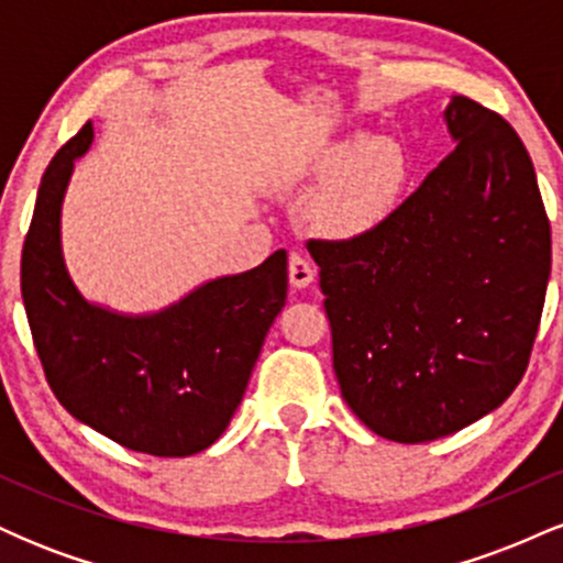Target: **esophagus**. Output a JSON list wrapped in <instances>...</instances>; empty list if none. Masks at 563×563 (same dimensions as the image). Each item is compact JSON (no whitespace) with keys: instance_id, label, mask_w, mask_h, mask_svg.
Masks as SVG:
<instances>
[{"instance_id":"1","label":"esophagus","mask_w":563,"mask_h":563,"mask_svg":"<svg viewBox=\"0 0 563 563\" xmlns=\"http://www.w3.org/2000/svg\"><path fill=\"white\" fill-rule=\"evenodd\" d=\"M288 277L294 288H307L314 280V264L301 254H290L288 260Z\"/></svg>"}]
</instances>
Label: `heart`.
<instances>
[{
	"instance_id": "obj_1",
	"label": "heart",
	"mask_w": 563,
	"mask_h": 563,
	"mask_svg": "<svg viewBox=\"0 0 563 563\" xmlns=\"http://www.w3.org/2000/svg\"><path fill=\"white\" fill-rule=\"evenodd\" d=\"M322 179L312 219L331 235H360L397 209L407 183V153L391 137H360L325 147L303 174Z\"/></svg>"
}]
</instances>
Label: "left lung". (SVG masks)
Returning a JSON list of instances; mask_svg holds the SVG:
<instances>
[{
  "instance_id": "obj_1",
  "label": "left lung",
  "mask_w": 563,
  "mask_h": 563,
  "mask_svg": "<svg viewBox=\"0 0 563 563\" xmlns=\"http://www.w3.org/2000/svg\"><path fill=\"white\" fill-rule=\"evenodd\" d=\"M444 121L455 151L378 228L307 243L341 397L402 444L455 434L506 402L551 277V222L525 142L461 95Z\"/></svg>"
}]
</instances>
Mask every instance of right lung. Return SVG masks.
<instances>
[{
    "label": "right lung",
    "mask_w": 563,
    "mask_h": 563,
    "mask_svg": "<svg viewBox=\"0 0 563 563\" xmlns=\"http://www.w3.org/2000/svg\"><path fill=\"white\" fill-rule=\"evenodd\" d=\"M92 124L44 172L21 260V294L49 389L76 421L158 457L211 448L241 405L264 335L286 307L288 260L203 283L161 312L124 314L87 301L70 280L60 211Z\"/></svg>",
    "instance_id": "add662e5"
}]
</instances>
